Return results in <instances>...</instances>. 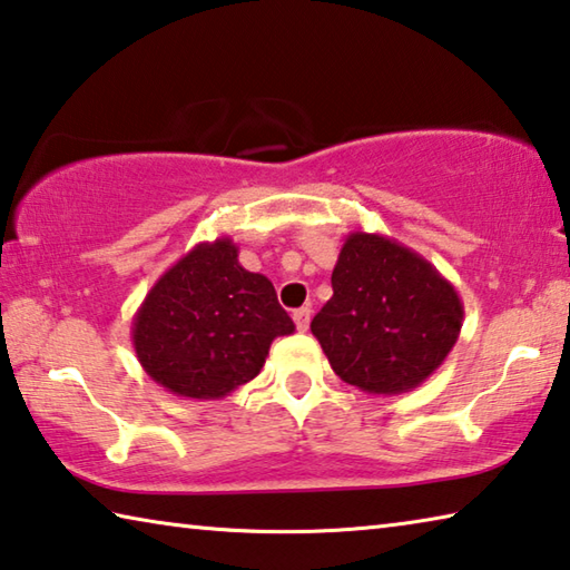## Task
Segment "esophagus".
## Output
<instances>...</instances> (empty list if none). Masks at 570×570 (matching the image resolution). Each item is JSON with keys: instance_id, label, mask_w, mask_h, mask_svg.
I'll return each instance as SVG.
<instances>
[{"instance_id": "1", "label": "esophagus", "mask_w": 570, "mask_h": 570, "mask_svg": "<svg viewBox=\"0 0 570 570\" xmlns=\"http://www.w3.org/2000/svg\"><path fill=\"white\" fill-rule=\"evenodd\" d=\"M292 316H294L296 330H298V332H306V330H308V322H312V308L302 306V308H296V312H294Z\"/></svg>"}]
</instances>
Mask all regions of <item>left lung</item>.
Returning <instances> with one entry per match:
<instances>
[{
	"label": "left lung",
	"mask_w": 570,
	"mask_h": 570,
	"mask_svg": "<svg viewBox=\"0 0 570 570\" xmlns=\"http://www.w3.org/2000/svg\"><path fill=\"white\" fill-rule=\"evenodd\" d=\"M334 294L314 316L340 380L370 394H402L430 377L462 330L458 288L417 250L354 230L332 272Z\"/></svg>",
	"instance_id": "1"
}]
</instances>
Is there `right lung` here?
Wrapping results in <instances>:
<instances>
[{"label":"right lung","instance_id":"1","mask_svg":"<svg viewBox=\"0 0 570 570\" xmlns=\"http://www.w3.org/2000/svg\"><path fill=\"white\" fill-rule=\"evenodd\" d=\"M294 334L264 274L238 264L228 236L193 246L132 316V346L153 382L186 400H220L262 372L276 336Z\"/></svg>","mask_w":570,"mask_h":570}]
</instances>
